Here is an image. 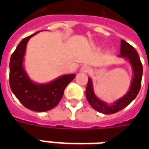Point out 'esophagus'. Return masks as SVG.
Here are the masks:
<instances>
[{
    "mask_svg": "<svg viewBox=\"0 0 149 149\" xmlns=\"http://www.w3.org/2000/svg\"><path fill=\"white\" fill-rule=\"evenodd\" d=\"M80 71L84 72H88L91 71V68L89 67L88 65H84V66H82L81 69H80Z\"/></svg>",
    "mask_w": 149,
    "mask_h": 149,
    "instance_id": "1",
    "label": "esophagus"
}]
</instances>
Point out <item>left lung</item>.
Wrapping results in <instances>:
<instances>
[{"label":"left lung","mask_w":149,"mask_h":149,"mask_svg":"<svg viewBox=\"0 0 149 149\" xmlns=\"http://www.w3.org/2000/svg\"><path fill=\"white\" fill-rule=\"evenodd\" d=\"M120 54L118 57L127 59L132 66L133 77L130 86L129 91L122 97L117 100L115 102L108 104L103 101L95 95L93 88V82L91 78L88 79L86 89V99L94 110L105 114H111L118 112L132 103L139 93L141 88V77L143 72L142 64L141 63L139 54L134 48L129 45L127 42L121 39L120 41Z\"/></svg>","instance_id":"8db88e82"}]
</instances>
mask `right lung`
Masks as SVG:
<instances>
[{"mask_svg":"<svg viewBox=\"0 0 149 149\" xmlns=\"http://www.w3.org/2000/svg\"><path fill=\"white\" fill-rule=\"evenodd\" d=\"M38 32L23 38L11 55L9 83L11 91L24 107L31 111L44 112L59 103L65 87L76 74L63 75L48 84H38L30 79L23 65L24 57L28 42Z\"/></svg>","mask_w":149,"mask_h":149,"instance_id":"obj_1","label":"right lung"}]
</instances>
